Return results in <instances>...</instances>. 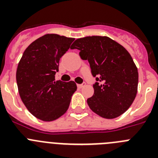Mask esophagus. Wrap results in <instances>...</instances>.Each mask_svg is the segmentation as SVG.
Listing matches in <instances>:
<instances>
[{"label": "esophagus", "instance_id": "1", "mask_svg": "<svg viewBox=\"0 0 158 158\" xmlns=\"http://www.w3.org/2000/svg\"><path fill=\"white\" fill-rule=\"evenodd\" d=\"M85 85H86L85 82H83V83H82V84H78L77 87L78 88H82V87H84V86Z\"/></svg>", "mask_w": 158, "mask_h": 158}]
</instances>
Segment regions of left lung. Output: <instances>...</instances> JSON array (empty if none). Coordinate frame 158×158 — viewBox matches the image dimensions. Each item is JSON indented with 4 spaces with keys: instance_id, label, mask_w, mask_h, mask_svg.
Wrapping results in <instances>:
<instances>
[{
    "instance_id": "1",
    "label": "left lung",
    "mask_w": 158,
    "mask_h": 158,
    "mask_svg": "<svg viewBox=\"0 0 158 158\" xmlns=\"http://www.w3.org/2000/svg\"><path fill=\"white\" fill-rule=\"evenodd\" d=\"M70 48L80 51L96 77L94 94L87 100L90 109L105 118L125 112L135 100L139 83L138 69L129 52L107 36L78 39Z\"/></svg>"
}]
</instances>
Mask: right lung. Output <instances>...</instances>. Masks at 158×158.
<instances>
[{"label": "right lung", "mask_w": 158, "mask_h": 158, "mask_svg": "<svg viewBox=\"0 0 158 158\" xmlns=\"http://www.w3.org/2000/svg\"><path fill=\"white\" fill-rule=\"evenodd\" d=\"M73 41V38L45 35L31 43L18 64L20 98L32 115L43 121L55 120L65 114L77 90L74 81H55L60 58Z\"/></svg>", "instance_id": "1"}]
</instances>
